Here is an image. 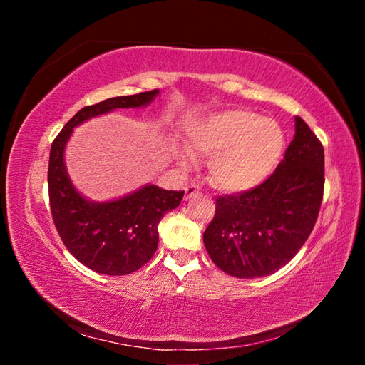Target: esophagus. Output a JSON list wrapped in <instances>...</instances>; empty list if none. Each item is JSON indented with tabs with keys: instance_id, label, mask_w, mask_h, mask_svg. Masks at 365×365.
Instances as JSON below:
<instances>
[{
	"instance_id": "1",
	"label": "esophagus",
	"mask_w": 365,
	"mask_h": 365,
	"mask_svg": "<svg viewBox=\"0 0 365 365\" xmlns=\"http://www.w3.org/2000/svg\"><path fill=\"white\" fill-rule=\"evenodd\" d=\"M197 195H200V188L196 187V185H190V187L185 188V200H193V197H196Z\"/></svg>"
}]
</instances>
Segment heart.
<instances>
[{"instance_id": "1", "label": "heart", "mask_w": 365, "mask_h": 365, "mask_svg": "<svg viewBox=\"0 0 365 365\" xmlns=\"http://www.w3.org/2000/svg\"><path fill=\"white\" fill-rule=\"evenodd\" d=\"M188 150L209 160V180L225 193H245L262 185L285 153L280 125L251 110L228 109L197 120L188 130ZM178 159L190 164L187 154Z\"/></svg>"}]
</instances>
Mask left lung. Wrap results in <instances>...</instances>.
Instances as JSON below:
<instances>
[{"label": "left lung", "instance_id": "1", "mask_svg": "<svg viewBox=\"0 0 365 365\" xmlns=\"http://www.w3.org/2000/svg\"><path fill=\"white\" fill-rule=\"evenodd\" d=\"M294 122V138L267 180L215 200L202 240L212 262L237 279L282 269L316 225L325 183L324 146L301 117Z\"/></svg>", "mask_w": 365, "mask_h": 365}]
</instances>
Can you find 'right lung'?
Returning a JSON list of instances; mask_svg holds the SVG:
<instances>
[{
  "instance_id": "1",
  "label": "right lung",
  "mask_w": 365,
  "mask_h": 365,
  "mask_svg": "<svg viewBox=\"0 0 365 365\" xmlns=\"http://www.w3.org/2000/svg\"><path fill=\"white\" fill-rule=\"evenodd\" d=\"M158 93L151 90L85 106L66 123L51 145L48 190L54 225L71 255L98 274L127 275L143 267L158 250L160 219L180 205L185 191L146 185L120 200L91 202L73 188L67 177L64 148L78 123L117 108L145 106Z\"/></svg>"
}]
</instances>
